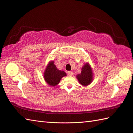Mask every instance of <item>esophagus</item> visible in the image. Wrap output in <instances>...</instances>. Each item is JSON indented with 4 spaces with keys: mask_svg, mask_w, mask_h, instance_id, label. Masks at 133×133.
Listing matches in <instances>:
<instances>
[{
    "mask_svg": "<svg viewBox=\"0 0 133 133\" xmlns=\"http://www.w3.org/2000/svg\"><path fill=\"white\" fill-rule=\"evenodd\" d=\"M67 74H68V75H69V76H72L73 75V71H67Z\"/></svg>",
    "mask_w": 133,
    "mask_h": 133,
    "instance_id": "obj_1",
    "label": "esophagus"
}]
</instances>
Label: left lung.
<instances>
[{"mask_svg":"<svg viewBox=\"0 0 133 133\" xmlns=\"http://www.w3.org/2000/svg\"><path fill=\"white\" fill-rule=\"evenodd\" d=\"M76 78L79 83L84 86H87L91 83L92 80V73L89 64L87 63L83 66L81 73L77 75Z\"/></svg>","mask_w":133,"mask_h":133,"instance_id":"8db88e82","label":"left lung"}]
</instances>
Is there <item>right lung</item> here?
<instances>
[{
  "label": "right lung",
  "mask_w": 133,
  "mask_h": 133,
  "mask_svg": "<svg viewBox=\"0 0 133 133\" xmlns=\"http://www.w3.org/2000/svg\"><path fill=\"white\" fill-rule=\"evenodd\" d=\"M66 74L64 71L59 70L57 68L54 62H50L44 72V79L49 85L54 87L59 84L60 79Z\"/></svg>",
  "instance_id": "add662e5"
}]
</instances>
